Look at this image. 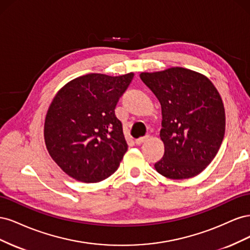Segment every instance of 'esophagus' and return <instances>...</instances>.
<instances>
[{
    "label": "esophagus",
    "instance_id": "esophagus-1",
    "mask_svg": "<svg viewBox=\"0 0 250 250\" xmlns=\"http://www.w3.org/2000/svg\"><path fill=\"white\" fill-rule=\"evenodd\" d=\"M148 139H149V137H148V135H146V137H143V138L138 139L137 141H135V144H137V145H142L143 143H145L146 141H148Z\"/></svg>",
    "mask_w": 250,
    "mask_h": 250
}]
</instances>
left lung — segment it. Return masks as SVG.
<instances>
[{
	"mask_svg": "<svg viewBox=\"0 0 250 250\" xmlns=\"http://www.w3.org/2000/svg\"><path fill=\"white\" fill-rule=\"evenodd\" d=\"M140 77L162 106L165 154L155 170L170 179L198 175L214 160L224 138L220 94L203 74L180 66L143 72Z\"/></svg>",
	"mask_w": 250,
	"mask_h": 250,
	"instance_id": "1",
	"label": "left lung"
}]
</instances>
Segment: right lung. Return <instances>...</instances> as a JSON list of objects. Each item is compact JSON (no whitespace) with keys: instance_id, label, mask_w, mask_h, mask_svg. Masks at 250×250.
<instances>
[{"instance_id":"right-lung-1","label":"right lung","mask_w":250,"mask_h":250,"mask_svg":"<svg viewBox=\"0 0 250 250\" xmlns=\"http://www.w3.org/2000/svg\"><path fill=\"white\" fill-rule=\"evenodd\" d=\"M134 76L90 73L60 88L43 125L46 147L66 175L99 183L112 175L128 149L115 107Z\"/></svg>"}]
</instances>
